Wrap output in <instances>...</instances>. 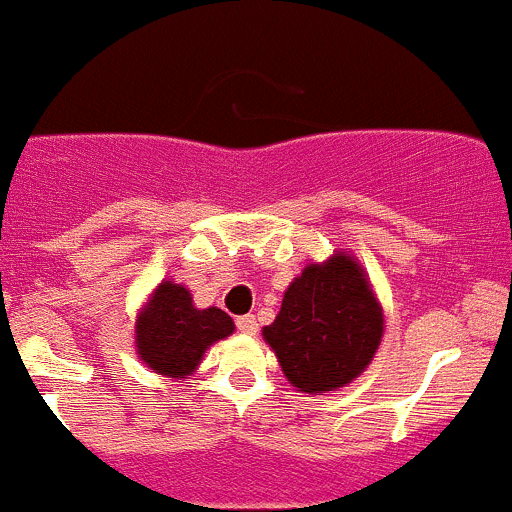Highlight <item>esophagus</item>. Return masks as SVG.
I'll return each mask as SVG.
<instances>
[{
    "instance_id": "esophagus-1",
    "label": "esophagus",
    "mask_w": 512,
    "mask_h": 512,
    "mask_svg": "<svg viewBox=\"0 0 512 512\" xmlns=\"http://www.w3.org/2000/svg\"><path fill=\"white\" fill-rule=\"evenodd\" d=\"M236 328H239V333H244V335H256V330H258V323H256V315H239V318H236Z\"/></svg>"
}]
</instances>
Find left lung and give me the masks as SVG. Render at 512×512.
I'll return each instance as SVG.
<instances>
[{
  "mask_svg": "<svg viewBox=\"0 0 512 512\" xmlns=\"http://www.w3.org/2000/svg\"><path fill=\"white\" fill-rule=\"evenodd\" d=\"M384 315L365 268L337 251L310 263L283 295L263 340L298 392L323 394L347 387L372 362Z\"/></svg>",
  "mask_w": 512,
  "mask_h": 512,
  "instance_id": "8db88e82",
  "label": "left lung"
}]
</instances>
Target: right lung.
<instances>
[{"label":"right lung","mask_w":512,"mask_h":512,"mask_svg":"<svg viewBox=\"0 0 512 512\" xmlns=\"http://www.w3.org/2000/svg\"><path fill=\"white\" fill-rule=\"evenodd\" d=\"M234 333V320L219 308H194L192 295L175 281H162L140 310L135 350L150 370L187 379L207 347Z\"/></svg>","instance_id":"right-lung-1"}]
</instances>
